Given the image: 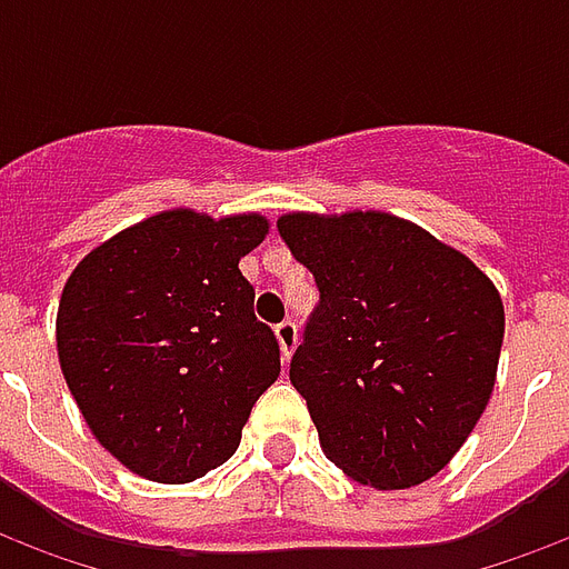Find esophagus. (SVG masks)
<instances>
[{
  "mask_svg": "<svg viewBox=\"0 0 569 569\" xmlns=\"http://www.w3.org/2000/svg\"><path fill=\"white\" fill-rule=\"evenodd\" d=\"M273 335H277V347H280V357H283V362H289V359H292V353H296V347H298L296 322L283 320L280 326H277V329H273Z\"/></svg>",
  "mask_w": 569,
  "mask_h": 569,
  "instance_id": "obj_1",
  "label": "esophagus"
}]
</instances>
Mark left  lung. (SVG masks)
Returning <instances> with one entry per match:
<instances>
[{"label":"left lung","instance_id":"1","mask_svg":"<svg viewBox=\"0 0 569 569\" xmlns=\"http://www.w3.org/2000/svg\"><path fill=\"white\" fill-rule=\"evenodd\" d=\"M280 234L320 286L289 381L322 453L375 490L441 472L493 393L506 310L460 249L381 210L283 212Z\"/></svg>","mask_w":569,"mask_h":569}]
</instances>
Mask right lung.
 I'll return each instance as SVG.
<instances>
[{"mask_svg": "<svg viewBox=\"0 0 569 569\" xmlns=\"http://www.w3.org/2000/svg\"><path fill=\"white\" fill-rule=\"evenodd\" d=\"M268 231L261 212L173 207L97 243L69 273L60 371L93 439L130 472L161 485L207 476L280 378L277 338L240 273Z\"/></svg>", "mask_w": 569, "mask_h": 569, "instance_id": "add662e5", "label": "right lung"}]
</instances>
